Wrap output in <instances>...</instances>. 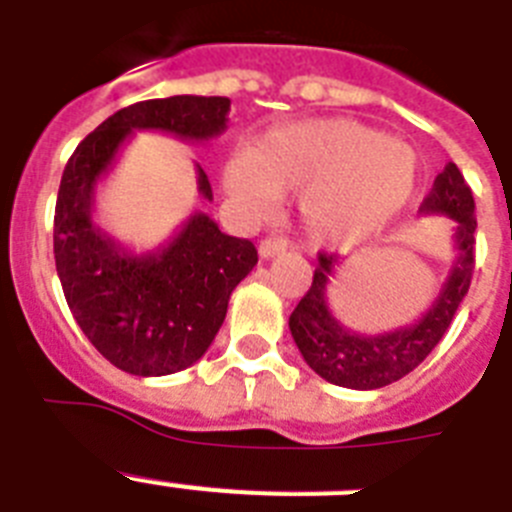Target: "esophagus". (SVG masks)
I'll list each match as a JSON object with an SVG mask.
<instances>
[{
  "label": "esophagus",
  "instance_id": "esophagus-1",
  "mask_svg": "<svg viewBox=\"0 0 512 512\" xmlns=\"http://www.w3.org/2000/svg\"><path fill=\"white\" fill-rule=\"evenodd\" d=\"M257 250H260L262 260H270V257L286 252V242H283V239H278V237H265L260 242V247H257Z\"/></svg>",
  "mask_w": 512,
  "mask_h": 512
}]
</instances>
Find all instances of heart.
<instances>
[{
    "instance_id": "b5f03b06",
    "label": "heart",
    "mask_w": 512,
    "mask_h": 512,
    "mask_svg": "<svg viewBox=\"0 0 512 512\" xmlns=\"http://www.w3.org/2000/svg\"><path fill=\"white\" fill-rule=\"evenodd\" d=\"M415 180L410 146L348 118L281 128L255 151H239L224 170L231 198L255 216L268 213L281 193L304 189L301 219L322 244L379 234L407 206Z\"/></svg>"
}]
</instances>
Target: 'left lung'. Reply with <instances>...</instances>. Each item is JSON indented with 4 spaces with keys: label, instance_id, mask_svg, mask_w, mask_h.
<instances>
[{
    "label": "left lung",
    "instance_id": "left-lung-1",
    "mask_svg": "<svg viewBox=\"0 0 512 512\" xmlns=\"http://www.w3.org/2000/svg\"><path fill=\"white\" fill-rule=\"evenodd\" d=\"M420 213H443L453 219L456 260L433 306L407 327L381 335H358L337 322L327 306V286L335 275L337 257L319 252L314 281L299 306L293 309L288 327L304 361L324 381L345 389H381L415 371L446 335L453 314L469 291L471 273H474V242H477L474 195L456 164L448 162L441 175L435 177L433 190L422 201Z\"/></svg>",
    "mask_w": 512,
    "mask_h": 512
}]
</instances>
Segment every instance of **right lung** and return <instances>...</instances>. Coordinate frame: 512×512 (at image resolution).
<instances>
[{"label":"right lung","mask_w":512,"mask_h":512,"mask_svg":"<svg viewBox=\"0 0 512 512\" xmlns=\"http://www.w3.org/2000/svg\"><path fill=\"white\" fill-rule=\"evenodd\" d=\"M229 108V97L136 102L102 121L66 162L53 216L66 304L100 355L133 376H167L203 358L257 250L250 239L224 234L208 213H193L164 247L133 255L92 219L97 182L133 131L208 141L224 133ZM198 193L213 201L201 164Z\"/></svg>","instance_id":"1"}]
</instances>
